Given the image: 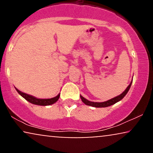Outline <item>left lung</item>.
I'll list each match as a JSON object with an SVG mask.
<instances>
[{
  "label": "left lung",
  "mask_w": 153,
  "mask_h": 153,
  "mask_svg": "<svg viewBox=\"0 0 153 153\" xmlns=\"http://www.w3.org/2000/svg\"><path fill=\"white\" fill-rule=\"evenodd\" d=\"M131 83H132V81H131L130 84H129L128 86H127V88L125 90V91L123 92V93H121L120 95H119L118 96H116V97L112 98V99H110V100H107V101H105V102H95L89 101V100H86L85 98H84L83 97V96H81V95H80V97H81V100H82V102H83V103H84L85 104H86V105L91 106H93V107H96V108L108 107V106H111V105H113V104H116V102L120 101V100H122L125 95H126V94L128 93L129 90V88H130Z\"/></svg>",
  "instance_id": "8db88e82"
}]
</instances>
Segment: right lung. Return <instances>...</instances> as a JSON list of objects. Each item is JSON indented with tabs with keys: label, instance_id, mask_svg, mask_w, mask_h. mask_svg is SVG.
<instances>
[{
	"label": "right lung",
	"instance_id": "obj_1",
	"mask_svg": "<svg viewBox=\"0 0 153 153\" xmlns=\"http://www.w3.org/2000/svg\"><path fill=\"white\" fill-rule=\"evenodd\" d=\"M16 91L18 92V93L19 95L24 98L25 100L27 101L30 102L31 104H35V105H39V106H48V105H51L54 103H56L58 101V99L60 97V93L58 94L56 97L50 98V99H39V98H37L34 97V96L28 95V94L23 93V92L19 91L17 88H16Z\"/></svg>",
	"mask_w": 153,
	"mask_h": 153
}]
</instances>
